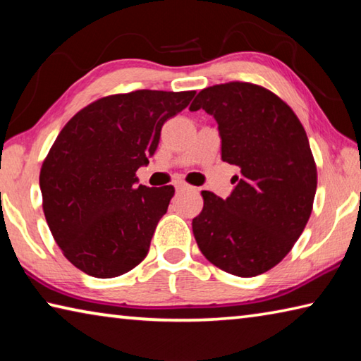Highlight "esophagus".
Returning <instances> with one entry per match:
<instances>
[{
    "label": "esophagus",
    "mask_w": 361,
    "mask_h": 361,
    "mask_svg": "<svg viewBox=\"0 0 361 361\" xmlns=\"http://www.w3.org/2000/svg\"><path fill=\"white\" fill-rule=\"evenodd\" d=\"M185 189H189V186L185 185V183H178V185H176V191H185Z\"/></svg>",
    "instance_id": "obj_1"
}]
</instances>
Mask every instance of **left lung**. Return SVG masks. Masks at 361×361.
<instances>
[{
  "mask_svg": "<svg viewBox=\"0 0 361 361\" xmlns=\"http://www.w3.org/2000/svg\"><path fill=\"white\" fill-rule=\"evenodd\" d=\"M189 109L213 116L221 159L240 169L229 197L202 191L195 242L232 276H259L285 258L312 212L317 167L304 127L276 94L248 82L200 90Z\"/></svg>",
  "mask_w": 361,
  "mask_h": 361,
  "instance_id": "left-lung-1",
  "label": "left lung"
}]
</instances>
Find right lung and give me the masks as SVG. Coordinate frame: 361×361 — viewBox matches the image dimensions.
I'll return each instance as SVG.
<instances>
[{
	"label": "right lung",
	"instance_id": "1",
	"mask_svg": "<svg viewBox=\"0 0 361 361\" xmlns=\"http://www.w3.org/2000/svg\"><path fill=\"white\" fill-rule=\"evenodd\" d=\"M189 92L135 90L109 95L73 116L42 162V209L54 239L73 266L111 279L148 255L173 186L138 185L164 122L192 100Z\"/></svg>",
	"mask_w": 361,
	"mask_h": 361
}]
</instances>
